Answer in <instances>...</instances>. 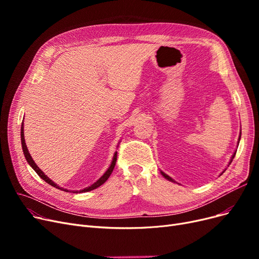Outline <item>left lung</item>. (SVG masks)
Returning a JSON list of instances; mask_svg holds the SVG:
<instances>
[{
	"instance_id": "left-lung-1",
	"label": "left lung",
	"mask_w": 259,
	"mask_h": 259,
	"mask_svg": "<svg viewBox=\"0 0 259 259\" xmlns=\"http://www.w3.org/2000/svg\"><path fill=\"white\" fill-rule=\"evenodd\" d=\"M240 134H241V132H240ZM239 140H240V137H239ZM239 140H238V143H239ZM235 154H236V152L232 155V158H231V160H230V164H231V162H232V160H233V158H234V156H235ZM161 174H162V176H164V178L165 179H167V180H169V181H171V182H174L171 178H170V176H168L167 174H165L164 172H161Z\"/></svg>"
}]
</instances>
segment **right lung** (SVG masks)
Listing matches in <instances>:
<instances>
[{
    "label": "right lung",
    "mask_w": 259,
    "mask_h": 259,
    "mask_svg": "<svg viewBox=\"0 0 259 259\" xmlns=\"http://www.w3.org/2000/svg\"><path fill=\"white\" fill-rule=\"evenodd\" d=\"M21 141H22V148H23V152H24V155H25V157H26V160L28 161V164H29V165L32 167V169L37 173V175L39 176V178L43 179L47 184H49V185H51V186H53V187H56V188L62 190L63 188L59 187L57 184H54L50 179L47 178V176L44 174V172L35 165V162L33 161L32 157L30 156L28 149H27V146H26V143H25V139H24V124H23V122H22V127H21ZM116 159H117V152L114 153L113 160H112V162H111L110 167H109V169L105 172V174L102 176V178H101L97 183H94L92 186H90V187H88V188H85V189H83V190H80L79 193L91 191V190H94V189L99 188L100 186H102V185L109 179V176L111 175V173H112V171H113V169H114V166H115V164H116ZM63 190H64V191H67V190H65V189H63ZM73 193H77V191H74Z\"/></svg>",
    "instance_id": "1"
}]
</instances>
